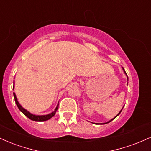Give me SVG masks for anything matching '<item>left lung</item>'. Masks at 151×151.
<instances>
[{
    "label": "left lung",
    "mask_w": 151,
    "mask_h": 151,
    "mask_svg": "<svg viewBox=\"0 0 151 151\" xmlns=\"http://www.w3.org/2000/svg\"><path fill=\"white\" fill-rule=\"evenodd\" d=\"M123 70H124V73H125L126 74V72H125V70H124V68H123ZM126 76H127V74H126ZM128 79H129V78H128ZM121 111H122V109H121V111L120 112H119V114H118V115L116 116H119V114H120V113H121ZM115 117V118H116ZM115 118H114V119H111V121H108V122H106V123H104V124H108V123H109V122H111V121H113L114 120V119H115Z\"/></svg>",
    "instance_id": "obj_1"
}]
</instances>
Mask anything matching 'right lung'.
Instances as JSON below:
<instances>
[{
    "mask_svg": "<svg viewBox=\"0 0 151 151\" xmlns=\"http://www.w3.org/2000/svg\"><path fill=\"white\" fill-rule=\"evenodd\" d=\"M13 89H14V86H13ZM13 96H14V98H15V104H16L17 106L18 107L19 110H20L22 114H25V115L27 118H29V119H31V120H32V121H47V120H49V119H50L52 117H53L54 116H55V113H56L57 110L58 109L59 104H58V106H57V107H56V109H55V111H54L53 112H52L51 114H47V115H42V116L34 115V114H32L31 113H30L29 111H27L26 109H24L23 107H22V106L20 105V104H19V102L18 101V99H17L16 95H15V93H13Z\"/></svg>",
    "mask_w": 151,
    "mask_h": 151,
    "instance_id": "obj_1",
    "label": "right lung"
}]
</instances>
